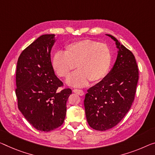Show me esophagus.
<instances>
[{
  "label": "esophagus",
  "mask_w": 155,
  "mask_h": 155,
  "mask_svg": "<svg viewBox=\"0 0 155 155\" xmlns=\"http://www.w3.org/2000/svg\"><path fill=\"white\" fill-rule=\"evenodd\" d=\"M73 91L75 93V94L80 95V96H83V95H84V91H83L82 90H81V89H75L73 90Z\"/></svg>",
  "instance_id": "1"
}]
</instances>
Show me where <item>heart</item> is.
<instances>
[{
	"instance_id": "1",
	"label": "heart",
	"mask_w": 155,
	"mask_h": 155,
	"mask_svg": "<svg viewBox=\"0 0 155 155\" xmlns=\"http://www.w3.org/2000/svg\"><path fill=\"white\" fill-rule=\"evenodd\" d=\"M111 55L105 44L91 39H82L68 44L64 53L57 51L52 58L54 72L61 78H68L77 67L78 71L66 81L73 87H83L90 81L96 83L107 74Z\"/></svg>"
}]
</instances>
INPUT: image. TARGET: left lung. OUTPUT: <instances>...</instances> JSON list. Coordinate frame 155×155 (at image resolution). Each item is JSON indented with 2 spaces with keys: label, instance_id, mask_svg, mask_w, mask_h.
<instances>
[{
  "label": "left lung",
  "instance_id": "1",
  "mask_svg": "<svg viewBox=\"0 0 155 155\" xmlns=\"http://www.w3.org/2000/svg\"><path fill=\"white\" fill-rule=\"evenodd\" d=\"M116 42L117 58L103 80L87 90L84 101L89 126L105 131L116 126L128 112L134 101L139 69L134 54L111 35Z\"/></svg>",
  "mask_w": 155,
  "mask_h": 155
}]
</instances>
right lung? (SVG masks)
<instances>
[{"label":"right lung","instance_id":"right-lung-1","mask_svg":"<svg viewBox=\"0 0 155 155\" xmlns=\"http://www.w3.org/2000/svg\"><path fill=\"white\" fill-rule=\"evenodd\" d=\"M54 35H44L23 51L18 59L16 96L18 107L28 122L41 132H50L63 124L71 89L54 74L51 52Z\"/></svg>","mask_w":155,"mask_h":155}]
</instances>
